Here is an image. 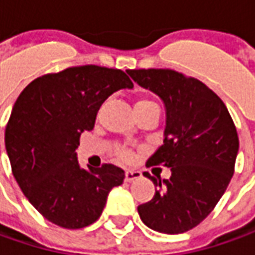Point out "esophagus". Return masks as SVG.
I'll list each match as a JSON object with an SVG mask.
<instances>
[{
    "mask_svg": "<svg viewBox=\"0 0 255 255\" xmlns=\"http://www.w3.org/2000/svg\"><path fill=\"white\" fill-rule=\"evenodd\" d=\"M142 175L139 171H127L126 172V182H134L135 179H139Z\"/></svg>",
    "mask_w": 255,
    "mask_h": 255,
    "instance_id": "obj_1",
    "label": "esophagus"
}]
</instances>
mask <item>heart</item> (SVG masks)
<instances>
[{
    "label": "heart",
    "mask_w": 255,
    "mask_h": 255,
    "mask_svg": "<svg viewBox=\"0 0 255 255\" xmlns=\"http://www.w3.org/2000/svg\"><path fill=\"white\" fill-rule=\"evenodd\" d=\"M148 106H156V104L152 100H149V99H141V100H138L135 103V107H148ZM117 156H119L120 161H123V162H131L132 158H134V154L129 149L120 148L119 151H117Z\"/></svg>",
    "instance_id": "heart-1"
}]
</instances>
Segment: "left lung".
Returning a JSON list of instances; mask_svg holds the SVG:
<instances>
[{
	"mask_svg": "<svg viewBox=\"0 0 255 255\" xmlns=\"http://www.w3.org/2000/svg\"><path fill=\"white\" fill-rule=\"evenodd\" d=\"M127 73L158 94L166 109L163 144L146 166H166L171 178L144 172L154 182L155 195L138 206L139 217L155 232H188L210 215L230 183L239 152L236 126L222 99L195 77L171 69Z\"/></svg>",
	"mask_w": 255,
	"mask_h": 255,
	"instance_id": "left-lung-1",
	"label": "left lung"
}]
</instances>
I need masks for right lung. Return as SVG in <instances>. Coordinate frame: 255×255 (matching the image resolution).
Instances as JSON below:
<instances>
[{
	"mask_svg": "<svg viewBox=\"0 0 255 255\" xmlns=\"http://www.w3.org/2000/svg\"><path fill=\"white\" fill-rule=\"evenodd\" d=\"M132 86L120 69L86 65L40 76L15 101L5 127L6 154L23 195L50 223L90 226L111 189L124 182V171L111 163L83 169L76 148L109 96Z\"/></svg>",
	"mask_w": 255,
	"mask_h": 255,
	"instance_id": "add662e5",
	"label": "right lung"
}]
</instances>
